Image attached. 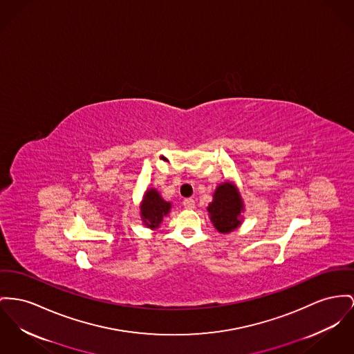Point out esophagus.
<instances>
[{
    "label": "esophagus",
    "mask_w": 354,
    "mask_h": 354,
    "mask_svg": "<svg viewBox=\"0 0 354 354\" xmlns=\"http://www.w3.org/2000/svg\"><path fill=\"white\" fill-rule=\"evenodd\" d=\"M183 204H184V207H185L187 209H193V208H194V205H196V203H194V200H193V198H185Z\"/></svg>",
    "instance_id": "34e87169"
}]
</instances>
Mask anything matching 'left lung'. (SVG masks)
Segmentation results:
<instances>
[{
  "instance_id": "8db88e82",
  "label": "left lung",
  "mask_w": 354,
  "mask_h": 354,
  "mask_svg": "<svg viewBox=\"0 0 354 354\" xmlns=\"http://www.w3.org/2000/svg\"><path fill=\"white\" fill-rule=\"evenodd\" d=\"M241 211L243 203L235 187L230 183L217 187L213 194V201L208 207L214 228L221 234L234 231L240 225L239 216Z\"/></svg>"
}]
</instances>
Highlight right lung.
I'll return each instance as SVG.
<instances>
[{
	"label": "right lung",
	"mask_w": 354,
	"mask_h": 354,
	"mask_svg": "<svg viewBox=\"0 0 354 354\" xmlns=\"http://www.w3.org/2000/svg\"><path fill=\"white\" fill-rule=\"evenodd\" d=\"M170 211V203L165 201L156 189H149L141 205V216L145 225L157 228L162 217Z\"/></svg>",
	"instance_id": "right-lung-1"
}]
</instances>
